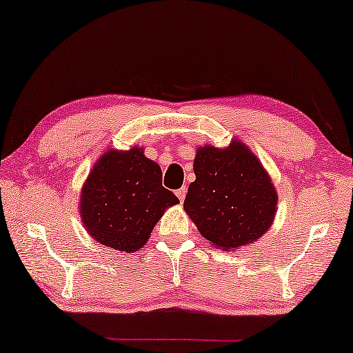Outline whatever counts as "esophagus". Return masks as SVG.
Segmentation results:
<instances>
[{
  "label": "esophagus",
  "instance_id": "34e87169",
  "mask_svg": "<svg viewBox=\"0 0 353 353\" xmlns=\"http://www.w3.org/2000/svg\"><path fill=\"white\" fill-rule=\"evenodd\" d=\"M176 195H177V198H179V201H183L185 200V195H187V188L185 187H182V188H179V190H176Z\"/></svg>",
  "mask_w": 353,
  "mask_h": 353
}]
</instances>
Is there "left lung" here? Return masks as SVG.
Segmentation results:
<instances>
[{"label":"left lung","instance_id":"1","mask_svg":"<svg viewBox=\"0 0 353 353\" xmlns=\"http://www.w3.org/2000/svg\"><path fill=\"white\" fill-rule=\"evenodd\" d=\"M195 182L183 210L212 245L238 248L256 241L272 225L276 192L269 174L245 143L198 148Z\"/></svg>","mask_w":353,"mask_h":353}]
</instances>
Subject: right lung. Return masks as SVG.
<instances>
[{"instance_id": "right-lung-1", "label": "right lung", "mask_w": 353, "mask_h": 353, "mask_svg": "<svg viewBox=\"0 0 353 353\" xmlns=\"http://www.w3.org/2000/svg\"><path fill=\"white\" fill-rule=\"evenodd\" d=\"M155 161L134 147L103 155L81 192V217L94 240L117 251L132 252L145 245L166 208L179 203L163 187Z\"/></svg>"}]
</instances>
